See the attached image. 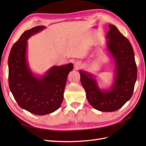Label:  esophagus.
<instances>
[{"instance_id":"obj_1","label":"esophagus","mask_w":146,"mask_h":146,"mask_svg":"<svg viewBox=\"0 0 146 146\" xmlns=\"http://www.w3.org/2000/svg\"><path fill=\"white\" fill-rule=\"evenodd\" d=\"M82 63L80 62V61H77L74 63V67L76 69H78L82 67Z\"/></svg>"}]
</instances>
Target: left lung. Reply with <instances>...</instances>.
I'll return each mask as SVG.
<instances>
[{"label": "left lung", "instance_id": "8db88e82", "mask_svg": "<svg viewBox=\"0 0 146 146\" xmlns=\"http://www.w3.org/2000/svg\"><path fill=\"white\" fill-rule=\"evenodd\" d=\"M106 36V50L114 62L112 84L100 88L94 74L80 70V82L86 98L94 108L111 112L121 108L131 98L137 78L134 51L130 41L114 25Z\"/></svg>", "mask_w": 146, "mask_h": 146}]
</instances>
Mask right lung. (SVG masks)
<instances>
[{"instance_id": "add662e5", "label": "right lung", "mask_w": 146, "mask_h": 146, "mask_svg": "<svg viewBox=\"0 0 146 146\" xmlns=\"http://www.w3.org/2000/svg\"><path fill=\"white\" fill-rule=\"evenodd\" d=\"M46 29L39 25L26 30L13 46L8 57V82L11 93L23 109L37 115L55 111L63 100L64 88L73 64L54 66L42 75L31 69L27 56L28 39Z\"/></svg>"}]
</instances>
